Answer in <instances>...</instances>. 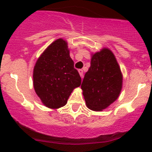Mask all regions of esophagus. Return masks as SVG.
Instances as JSON below:
<instances>
[{"label": "esophagus", "mask_w": 152, "mask_h": 152, "mask_svg": "<svg viewBox=\"0 0 152 152\" xmlns=\"http://www.w3.org/2000/svg\"><path fill=\"white\" fill-rule=\"evenodd\" d=\"M78 72H79V75H80V76L81 77V78H83V77H84V72H83V70L79 69Z\"/></svg>", "instance_id": "obj_1"}]
</instances>
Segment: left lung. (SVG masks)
<instances>
[{
  "label": "left lung",
  "instance_id": "1",
  "mask_svg": "<svg viewBox=\"0 0 152 152\" xmlns=\"http://www.w3.org/2000/svg\"><path fill=\"white\" fill-rule=\"evenodd\" d=\"M123 88V75L110 49L103 48L91 55V66L81 84L86 105L102 111L119 97Z\"/></svg>",
  "mask_w": 152,
  "mask_h": 152
}]
</instances>
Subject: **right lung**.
<instances>
[{
	"mask_svg": "<svg viewBox=\"0 0 152 152\" xmlns=\"http://www.w3.org/2000/svg\"><path fill=\"white\" fill-rule=\"evenodd\" d=\"M69 53L68 42L58 39L47 47L35 64L33 87L48 108L64 107L73 90L81 84Z\"/></svg>",
	"mask_w": 152,
	"mask_h": 152,
	"instance_id": "right-lung-1",
	"label": "right lung"
}]
</instances>
